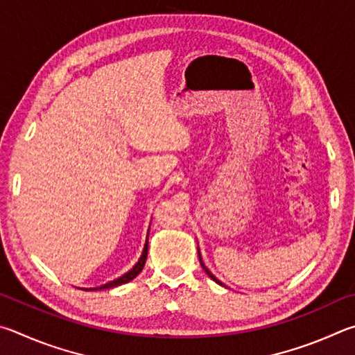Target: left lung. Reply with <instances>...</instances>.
<instances>
[{"mask_svg":"<svg viewBox=\"0 0 355 355\" xmlns=\"http://www.w3.org/2000/svg\"><path fill=\"white\" fill-rule=\"evenodd\" d=\"M198 257H200V263H201V266H202V270L207 272V275H209V277H210V279H212V281H215L216 284H220V285H225V284H223V282L220 281V279H216V277H215V276L212 275V272H210V271H209V268H207V266H206V265H204V262H202V257H201V252H200V248H198Z\"/></svg>","mask_w":355,"mask_h":355,"instance_id":"1","label":"left lung"}]
</instances>
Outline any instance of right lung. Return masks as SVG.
Wrapping results in <instances>:
<instances>
[{
    "label": "right lung",
    "instance_id": "add662e5",
    "mask_svg": "<svg viewBox=\"0 0 355 355\" xmlns=\"http://www.w3.org/2000/svg\"><path fill=\"white\" fill-rule=\"evenodd\" d=\"M149 232V231H148ZM146 257H148V235H146V241H145V246H143V251H141V256L139 259V262H137L132 268H130L128 272H124L120 277L114 279V281H109L107 284H103L99 285V287H92V288H83L85 291H95V290H105V288H114L118 287V285H123V284H128L132 281L134 277H137L140 275V271L143 270V266L146 263Z\"/></svg>",
    "mask_w": 355,
    "mask_h": 355
}]
</instances>
